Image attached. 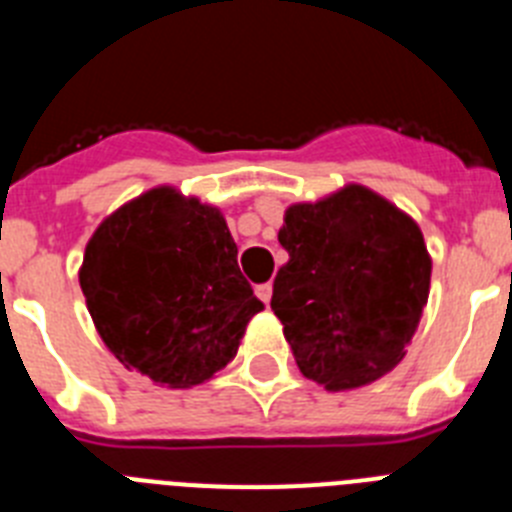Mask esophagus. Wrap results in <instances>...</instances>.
<instances>
[{
	"instance_id": "obj_1",
	"label": "esophagus",
	"mask_w": 512,
	"mask_h": 512,
	"mask_svg": "<svg viewBox=\"0 0 512 512\" xmlns=\"http://www.w3.org/2000/svg\"><path fill=\"white\" fill-rule=\"evenodd\" d=\"M271 292H274V287H271L269 282H266V284H256V297H259V300L264 302V305H269Z\"/></svg>"
}]
</instances>
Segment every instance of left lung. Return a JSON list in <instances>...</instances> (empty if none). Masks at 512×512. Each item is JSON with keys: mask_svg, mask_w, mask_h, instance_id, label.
Here are the masks:
<instances>
[{"mask_svg": "<svg viewBox=\"0 0 512 512\" xmlns=\"http://www.w3.org/2000/svg\"><path fill=\"white\" fill-rule=\"evenodd\" d=\"M289 261L271 310L307 379L356 390L392 372L431 292V253L408 212L361 184L284 210Z\"/></svg>", "mask_w": 512, "mask_h": 512, "instance_id": "left-lung-1", "label": "left lung"}]
</instances>
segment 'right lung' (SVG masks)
Listing matches in <instances>:
<instances>
[{
  "mask_svg": "<svg viewBox=\"0 0 512 512\" xmlns=\"http://www.w3.org/2000/svg\"><path fill=\"white\" fill-rule=\"evenodd\" d=\"M79 284L104 346L171 390L225 369L264 310L238 269L223 212L166 184L104 217Z\"/></svg>",
  "mask_w": 512,
  "mask_h": 512,
  "instance_id": "obj_1",
  "label": "right lung"
}]
</instances>
